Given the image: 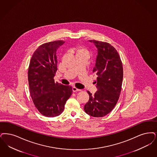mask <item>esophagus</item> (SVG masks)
Instances as JSON below:
<instances>
[{"label": "esophagus", "mask_w": 157, "mask_h": 157, "mask_svg": "<svg viewBox=\"0 0 157 157\" xmlns=\"http://www.w3.org/2000/svg\"><path fill=\"white\" fill-rule=\"evenodd\" d=\"M72 90H73V92H77V91H81V90L76 88L75 86H74V87L72 88Z\"/></svg>", "instance_id": "esophagus-1"}]
</instances>
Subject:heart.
<instances>
[{"label":"heart","mask_w":157,"mask_h":157,"mask_svg":"<svg viewBox=\"0 0 157 157\" xmlns=\"http://www.w3.org/2000/svg\"><path fill=\"white\" fill-rule=\"evenodd\" d=\"M71 51L75 53L76 56L79 55H85L88 56H89V51L88 48L82 45L78 47H72L71 48Z\"/></svg>","instance_id":"b5f03b06"}]
</instances>
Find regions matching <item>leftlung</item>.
<instances>
[{"label": "left lung", "mask_w": 157, "mask_h": 157, "mask_svg": "<svg viewBox=\"0 0 157 157\" xmlns=\"http://www.w3.org/2000/svg\"><path fill=\"white\" fill-rule=\"evenodd\" d=\"M98 48V56L93 72L98 77L94 94L87 92L89 100L84 106L89 115L101 117L110 113L117 104L121 90L123 78L122 62L115 48L106 42L89 40Z\"/></svg>", "instance_id": "left-lung-1"}]
</instances>
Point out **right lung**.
I'll return each mask as SVG.
<instances>
[{
	"label": "right lung",
	"mask_w": 157,
	"mask_h": 157,
	"mask_svg": "<svg viewBox=\"0 0 157 157\" xmlns=\"http://www.w3.org/2000/svg\"><path fill=\"white\" fill-rule=\"evenodd\" d=\"M65 41L57 40L40 45L32 56L29 69L30 93L34 106L45 117L63 113L66 101L72 94L71 86L55 82L57 71L56 50Z\"/></svg>",
	"instance_id": "obj_1"
}]
</instances>
